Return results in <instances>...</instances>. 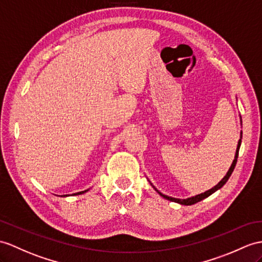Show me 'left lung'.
<instances>
[{
  "mask_svg": "<svg viewBox=\"0 0 262 262\" xmlns=\"http://www.w3.org/2000/svg\"><path fill=\"white\" fill-rule=\"evenodd\" d=\"M240 123L242 124L241 117H240ZM241 139H242V132H240V139H239V141H238L237 150H235L234 159H233V161H232V163H231V165H230V168H229V170H228V172H227V174L222 178V180H221L218 184H216V186H214L213 188H211L210 190L206 191V192L200 193V194H196V195H193V196H190V198H187V199H179V198L169 196V195H165V194L161 193L160 191H159L155 186H153V184H152L150 181H149V182H150L151 186L153 187V189H155V190L157 191V192H158L159 194H160L162 198H164V199H167V200L172 201V202H177V203H179V205H182V206H191V205H194V203L199 202V201H201V200H203V199H206V198H208L209 195H211L212 193H214L216 190H219V189H221L223 186H225L226 182L228 181V179H229V178H230L231 173L233 172V169H234V167H235V163H237V159H238V155H239V149H240V145H241Z\"/></svg>",
  "mask_w": 262,
  "mask_h": 262,
  "instance_id": "8db88e82",
  "label": "left lung"
}]
</instances>
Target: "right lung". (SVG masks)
Instances as JSON below:
<instances>
[{
    "mask_svg": "<svg viewBox=\"0 0 262 262\" xmlns=\"http://www.w3.org/2000/svg\"><path fill=\"white\" fill-rule=\"evenodd\" d=\"M89 190H90V189H86V190H84V191H80V192H75V193H72V194H63V195H61V196H69V195H79V194H83V193L88 192Z\"/></svg>",
    "mask_w": 262,
    "mask_h": 262,
    "instance_id": "obj_1",
    "label": "right lung"
}]
</instances>
